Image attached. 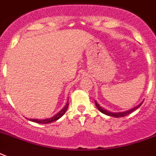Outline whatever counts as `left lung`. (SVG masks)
<instances>
[{"label":"left lung","instance_id":"left-lung-1","mask_svg":"<svg viewBox=\"0 0 156 156\" xmlns=\"http://www.w3.org/2000/svg\"><path fill=\"white\" fill-rule=\"evenodd\" d=\"M95 105H96V107H97V108L100 110V112H101L102 113L105 114V115H107V116H114V117H122V116H127V115H129V114H130L131 112H133V111H135L136 109H138V108L141 106V104H143V102H142L141 104H139L136 107H134V108H133L129 109V110H127V111L120 112H111L108 111V110H106V109H104V108H101V107H100V105L97 104V102H96V101H95Z\"/></svg>","mask_w":156,"mask_h":156}]
</instances>
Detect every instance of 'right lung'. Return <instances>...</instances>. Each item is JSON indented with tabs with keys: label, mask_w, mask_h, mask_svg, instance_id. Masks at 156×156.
Segmentation results:
<instances>
[{
	"label": "right lung",
	"mask_w": 156,
	"mask_h": 156,
	"mask_svg": "<svg viewBox=\"0 0 156 156\" xmlns=\"http://www.w3.org/2000/svg\"><path fill=\"white\" fill-rule=\"evenodd\" d=\"M69 106V103L67 102L66 104V106L64 107L63 108L61 109V111L59 112L58 113H56L55 116L50 117V118L47 119H43V120H40V119H29V121H31L33 122H35V123H40V124H48L51 123V122H53V121H57L58 119H60L61 116H63L64 114L66 113V112L67 111Z\"/></svg>",
	"instance_id": "1"
}]
</instances>
